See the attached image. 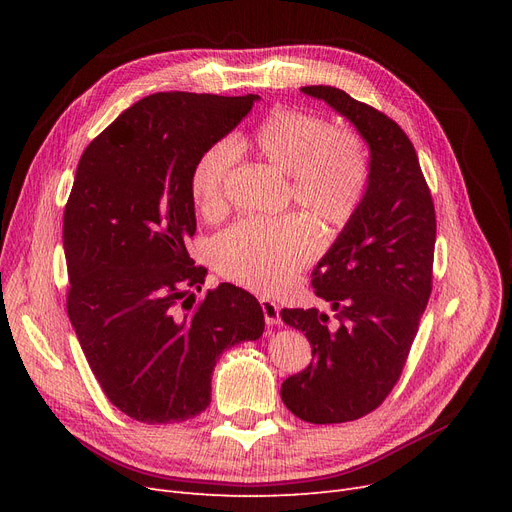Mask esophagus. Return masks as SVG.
<instances>
[{
    "mask_svg": "<svg viewBox=\"0 0 512 512\" xmlns=\"http://www.w3.org/2000/svg\"><path fill=\"white\" fill-rule=\"evenodd\" d=\"M259 303H261V309H263V317H265L267 328L278 326L280 324V307L270 299H261Z\"/></svg>",
    "mask_w": 512,
    "mask_h": 512,
    "instance_id": "esophagus-1",
    "label": "esophagus"
}]
</instances>
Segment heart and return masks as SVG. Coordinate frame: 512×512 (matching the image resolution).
<instances>
[{"instance_id": "obj_1", "label": "heart", "mask_w": 512, "mask_h": 512, "mask_svg": "<svg viewBox=\"0 0 512 512\" xmlns=\"http://www.w3.org/2000/svg\"><path fill=\"white\" fill-rule=\"evenodd\" d=\"M274 170L288 174V191L315 226L334 236L351 222L371 178L361 134L332 126L324 116L276 107L249 134L232 143ZM234 152L226 143L207 147L195 161L188 188L199 213L215 220L226 211V180ZM317 251L311 226L299 215L242 220L213 242V267L222 278L270 294L286 286Z\"/></svg>"}]
</instances>
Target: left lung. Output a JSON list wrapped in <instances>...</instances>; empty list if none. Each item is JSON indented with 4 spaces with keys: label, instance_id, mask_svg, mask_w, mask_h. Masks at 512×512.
I'll list each match as a JSON object with an SVG mask.
<instances>
[{
    "label": "left lung",
    "instance_id": "1",
    "mask_svg": "<svg viewBox=\"0 0 512 512\" xmlns=\"http://www.w3.org/2000/svg\"><path fill=\"white\" fill-rule=\"evenodd\" d=\"M369 145L371 178L355 218L311 274L319 309H282L305 332L313 361L282 384V400L307 423H344L378 409L407 363L432 294L436 209L413 143L392 118L348 93L311 85Z\"/></svg>",
    "mask_w": 512,
    "mask_h": 512
}]
</instances>
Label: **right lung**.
<instances>
[{
	"instance_id": "1",
	"label": "right lung",
	"mask_w": 512,
	"mask_h": 512,
	"mask_svg": "<svg viewBox=\"0 0 512 512\" xmlns=\"http://www.w3.org/2000/svg\"><path fill=\"white\" fill-rule=\"evenodd\" d=\"M259 95L155 93L107 126L78 161L64 209L66 309L101 390L124 415L180 423L211 402L226 348L263 334L259 301L207 270L188 178L197 157L245 118Z\"/></svg>"
}]
</instances>
